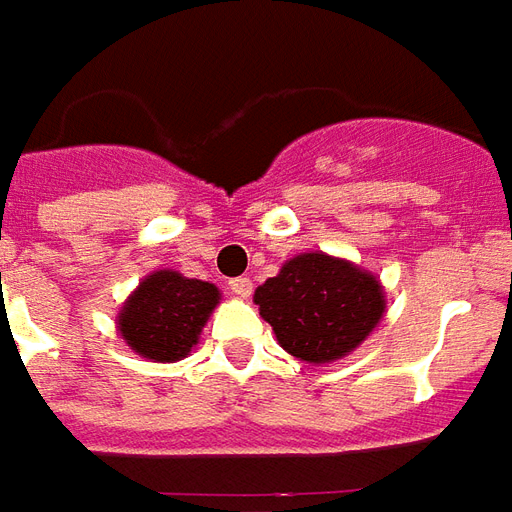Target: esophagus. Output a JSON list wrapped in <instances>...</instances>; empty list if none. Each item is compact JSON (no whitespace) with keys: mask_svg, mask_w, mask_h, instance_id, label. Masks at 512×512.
<instances>
[{"mask_svg":"<svg viewBox=\"0 0 512 512\" xmlns=\"http://www.w3.org/2000/svg\"><path fill=\"white\" fill-rule=\"evenodd\" d=\"M228 289H231V295L248 300L250 292H253V284H250V278H234V281H228Z\"/></svg>","mask_w":512,"mask_h":512,"instance_id":"1","label":"esophagus"}]
</instances>
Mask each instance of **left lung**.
Returning a JSON list of instances; mask_svg holds the SVG:
<instances>
[{
  "label": "left lung",
  "instance_id": "8db88e82",
  "mask_svg": "<svg viewBox=\"0 0 512 512\" xmlns=\"http://www.w3.org/2000/svg\"><path fill=\"white\" fill-rule=\"evenodd\" d=\"M253 303L286 353L306 364H333L378 328L386 289L378 275L350 259L308 250L267 278Z\"/></svg>",
  "mask_w": 512,
  "mask_h": 512
}]
</instances>
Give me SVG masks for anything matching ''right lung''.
Returning a JSON list of instances; mask_svg holds the SVG:
<instances>
[{"label": "right lung", "mask_w": 512, "mask_h": 512, "mask_svg": "<svg viewBox=\"0 0 512 512\" xmlns=\"http://www.w3.org/2000/svg\"><path fill=\"white\" fill-rule=\"evenodd\" d=\"M220 297V289L209 281L187 278L179 270H154L123 300L115 328L140 358L176 364L201 342Z\"/></svg>", "instance_id": "right-lung-1"}]
</instances>
